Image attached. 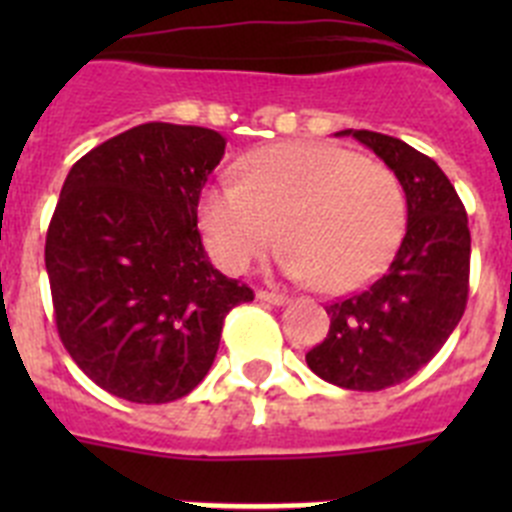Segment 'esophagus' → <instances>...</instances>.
<instances>
[{"label": "esophagus", "mask_w": 512, "mask_h": 512, "mask_svg": "<svg viewBox=\"0 0 512 512\" xmlns=\"http://www.w3.org/2000/svg\"><path fill=\"white\" fill-rule=\"evenodd\" d=\"M256 297H259L261 302H269V305H287L289 302L287 295H279V292H266V289H259V292H256Z\"/></svg>", "instance_id": "34e87169"}]
</instances>
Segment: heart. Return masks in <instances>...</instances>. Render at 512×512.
<instances>
[{
    "label": "heart",
    "mask_w": 512,
    "mask_h": 512,
    "mask_svg": "<svg viewBox=\"0 0 512 512\" xmlns=\"http://www.w3.org/2000/svg\"><path fill=\"white\" fill-rule=\"evenodd\" d=\"M241 184L202 192L200 223L217 266L230 274L289 243L282 269L354 292L390 264L405 228V194L390 169L323 140H287L248 153Z\"/></svg>",
    "instance_id": "b5f03b06"
}]
</instances>
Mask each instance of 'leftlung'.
I'll return each mask as SVG.
<instances>
[{
    "mask_svg": "<svg viewBox=\"0 0 512 512\" xmlns=\"http://www.w3.org/2000/svg\"><path fill=\"white\" fill-rule=\"evenodd\" d=\"M382 158L408 202L390 269L359 295L328 305L330 330L305 361L343 390H387L418 374L459 325L469 295L467 212L449 176L405 140L341 130Z\"/></svg>",
    "mask_w": 512,
    "mask_h": 512,
    "instance_id": "8db88e82",
    "label": "left lung"
}]
</instances>
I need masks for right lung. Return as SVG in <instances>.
I'll list each match as a JSON object with an SVG mask.
<instances>
[{
	"label": "right lung",
	"instance_id": "1",
	"mask_svg": "<svg viewBox=\"0 0 512 512\" xmlns=\"http://www.w3.org/2000/svg\"><path fill=\"white\" fill-rule=\"evenodd\" d=\"M228 140L146 122L71 166L48 238L56 328L110 395L161 405L189 395L215 361L223 320L253 292L215 269L197 205Z\"/></svg>",
	"mask_w": 512,
	"mask_h": 512
}]
</instances>
